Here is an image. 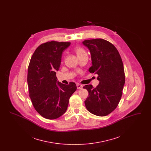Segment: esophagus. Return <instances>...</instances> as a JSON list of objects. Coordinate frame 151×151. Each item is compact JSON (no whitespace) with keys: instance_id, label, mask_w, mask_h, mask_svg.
<instances>
[{"instance_id":"esophagus-1","label":"esophagus","mask_w":151,"mask_h":151,"mask_svg":"<svg viewBox=\"0 0 151 151\" xmlns=\"http://www.w3.org/2000/svg\"><path fill=\"white\" fill-rule=\"evenodd\" d=\"M76 86H77V88H78V89H81L83 88V86L81 85V84H76Z\"/></svg>"}]
</instances>
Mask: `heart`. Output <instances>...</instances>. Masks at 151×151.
<instances>
[{"label": "heart", "instance_id": "heart-1", "mask_svg": "<svg viewBox=\"0 0 151 151\" xmlns=\"http://www.w3.org/2000/svg\"><path fill=\"white\" fill-rule=\"evenodd\" d=\"M75 51L76 52V54H77L78 57H79L80 56H82L84 54H86V51H85V50L81 47H76L75 49Z\"/></svg>", "mask_w": 151, "mask_h": 151}]
</instances>
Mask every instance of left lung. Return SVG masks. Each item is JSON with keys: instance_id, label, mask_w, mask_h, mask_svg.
<instances>
[{"instance_id": "obj_1", "label": "left lung", "mask_w": 151, "mask_h": 151, "mask_svg": "<svg viewBox=\"0 0 151 151\" xmlns=\"http://www.w3.org/2000/svg\"><path fill=\"white\" fill-rule=\"evenodd\" d=\"M91 52L92 65L89 72L98 75L99 84L83 86L89 95L85 101L87 110L97 116H106L117 107L125 83L123 64L115 46L108 41L97 38L83 42Z\"/></svg>"}]
</instances>
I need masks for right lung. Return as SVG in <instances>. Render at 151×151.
I'll list each match as a JSON object with an SVG mask.
<instances>
[{
  "instance_id": "1",
  "label": "right lung",
  "mask_w": 151,
  "mask_h": 151,
  "mask_svg": "<svg viewBox=\"0 0 151 151\" xmlns=\"http://www.w3.org/2000/svg\"><path fill=\"white\" fill-rule=\"evenodd\" d=\"M70 44L54 41L42 43L30 60L27 77L29 97L36 111L46 119H55L63 115L77 89L75 83L63 84L57 81L56 76L62 52Z\"/></svg>"
}]
</instances>
